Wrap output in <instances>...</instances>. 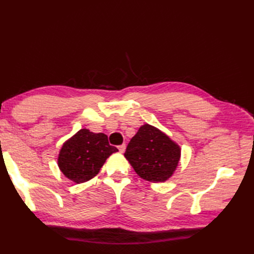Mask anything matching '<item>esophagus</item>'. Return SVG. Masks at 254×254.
I'll return each mask as SVG.
<instances>
[{"mask_svg":"<svg viewBox=\"0 0 254 254\" xmlns=\"http://www.w3.org/2000/svg\"><path fill=\"white\" fill-rule=\"evenodd\" d=\"M118 149H119V152H120V153H124V150H126V145H124V144L120 145V146L118 147Z\"/></svg>","mask_w":254,"mask_h":254,"instance_id":"esophagus-1","label":"esophagus"}]
</instances>
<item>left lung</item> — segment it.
<instances>
[{
	"label": "left lung",
	"instance_id": "obj_1",
	"mask_svg": "<svg viewBox=\"0 0 254 254\" xmlns=\"http://www.w3.org/2000/svg\"><path fill=\"white\" fill-rule=\"evenodd\" d=\"M180 147L165 133L149 124L138 128L124 156L143 179L164 182L174 174L180 159Z\"/></svg>",
	"mask_w": 254,
	"mask_h": 254
}]
</instances>
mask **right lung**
Instances as JSON below:
<instances>
[{
	"mask_svg": "<svg viewBox=\"0 0 254 254\" xmlns=\"http://www.w3.org/2000/svg\"><path fill=\"white\" fill-rule=\"evenodd\" d=\"M118 148L111 146L104 133L82 128L63 144L58 165L69 180L82 183L98 174L106 159Z\"/></svg>",
	"mask_w": 254,
	"mask_h": 254,
	"instance_id": "1",
	"label": "right lung"
}]
</instances>
